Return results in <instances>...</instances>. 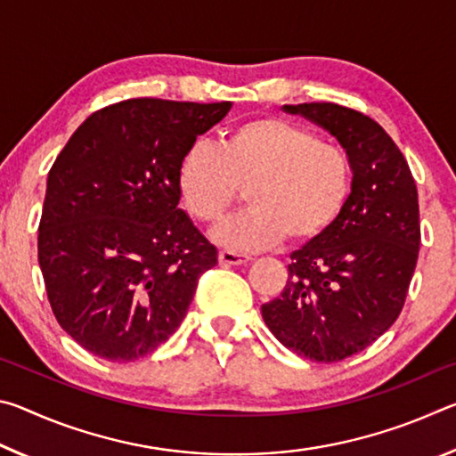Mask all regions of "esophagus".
Here are the masks:
<instances>
[{
    "label": "esophagus",
    "instance_id": "34e87169",
    "mask_svg": "<svg viewBox=\"0 0 456 456\" xmlns=\"http://www.w3.org/2000/svg\"><path fill=\"white\" fill-rule=\"evenodd\" d=\"M251 257L243 256V253H235V251H229V249L219 251V264L221 265H243Z\"/></svg>",
    "mask_w": 456,
    "mask_h": 456
}]
</instances>
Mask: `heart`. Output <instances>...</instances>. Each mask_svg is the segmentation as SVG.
Here are the masks:
<instances>
[{"instance_id": "1", "label": "heart", "mask_w": 456, "mask_h": 456, "mask_svg": "<svg viewBox=\"0 0 456 456\" xmlns=\"http://www.w3.org/2000/svg\"><path fill=\"white\" fill-rule=\"evenodd\" d=\"M247 186L251 209L215 229V241L235 251L265 249L285 235L305 243L326 233L344 211L352 160L342 146L275 117L241 122L217 149L195 142L184 151L179 192L197 221H221Z\"/></svg>"}]
</instances>
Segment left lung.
<instances>
[{"label": "left lung", "mask_w": 456, "mask_h": 456, "mask_svg": "<svg viewBox=\"0 0 456 456\" xmlns=\"http://www.w3.org/2000/svg\"><path fill=\"white\" fill-rule=\"evenodd\" d=\"M328 130L352 160V192L326 233L291 253L289 280L261 315L297 356L339 362L376 342L403 312L420 249L419 192L386 130L331 102L285 104Z\"/></svg>", "instance_id": "1"}]
</instances>
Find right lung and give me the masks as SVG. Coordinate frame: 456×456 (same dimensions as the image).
Returning a JSON list of instances; mask_svg holds the SVG:
<instances>
[{
  "label": "right lung",
  "instance_id": "right-lung-1",
  "mask_svg": "<svg viewBox=\"0 0 456 456\" xmlns=\"http://www.w3.org/2000/svg\"><path fill=\"white\" fill-rule=\"evenodd\" d=\"M231 106L125 100L90 114L52 165L37 261L61 330L94 356L157 350L217 265L179 209V165Z\"/></svg>",
  "mask_w": 456,
  "mask_h": 456
}]
</instances>
